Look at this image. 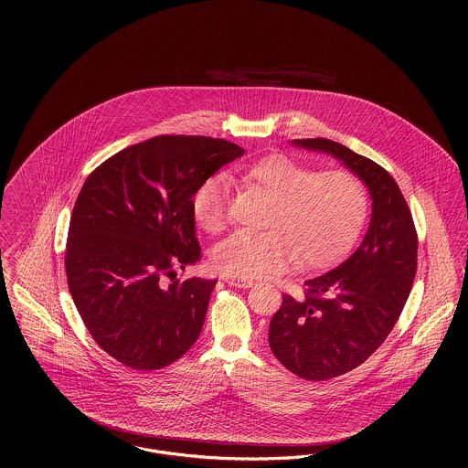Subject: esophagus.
Masks as SVG:
<instances>
[{"label": "esophagus", "instance_id": "obj_1", "mask_svg": "<svg viewBox=\"0 0 468 468\" xmlns=\"http://www.w3.org/2000/svg\"><path fill=\"white\" fill-rule=\"evenodd\" d=\"M224 281L231 286H237V288H250L252 286V281L250 279H242V277H233V275H224Z\"/></svg>", "mask_w": 468, "mask_h": 468}]
</instances>
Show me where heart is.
<instances>
[{
	"label": "heart",
	"instance_id": "b5f03b06",
	"mask_svg": "<svg viewBox=\"0 0 468 468\" xmlns=\"http://www.w3.org/2000/svg\"><path fill=\"white\" fill-rule=\"evenodd\" d=\"M244 177L271 201L267 231H237L214 247L212 265L226 275L250 279L284 271L294 261L303 270L330 267L355 244L367 219V189L347 172H315L286 154H271L249 165ZM229 200L228 178L201 186L193 210L205 231L226 229Z\"/></svg>",
	"mask_w": 468,
	"mask_h": 468
}]
</instances>
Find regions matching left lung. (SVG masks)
<instances>
[{
	"mask_svg": "<svg viewBox=\"0 0 468 468\" xmlns=\"http://www.w3.org/2000/svg\"><path fill=\"white\" fill-rule=\"evenodd\" d=\"M294 145L338 157L372 197V219L363 242L338 267L309 279L303 296L282 294L270 321L275 357L307 380H328L372 356L397 324L418 268V233L399 184L380 165L328 138Z\"/></svg>",
	"mask_w": 468,
	"mask_h": 468,
	"instance_id": "1",
	"label": "left lung"
}]
</instances>
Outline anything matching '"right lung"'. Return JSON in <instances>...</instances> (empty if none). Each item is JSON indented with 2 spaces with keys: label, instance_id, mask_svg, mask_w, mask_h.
I'll return each instance as SVG.
<instances>
[{
  "label": "right lung",
  "instance_id": "obj_1",
  "mask_svg": "<svg viewBox=\"0 0 468 468\" xmlns=\"http://www.w3.org/2000/svg\"><path fill=\"white\" fill-rule=\"evenodd\" d=\"M240 156L223 138L159 134L86 178L68 228V290L94 342L124 367L159 370L198 340L218 281L176 270L201 260L195 195Z\"/></svg>",
  "mask_w": 468,
  "mask_h": 468
}]
</instances>
